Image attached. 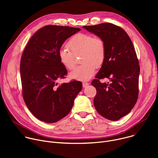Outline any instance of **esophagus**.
<instances>
[{
  "label": "esophagus",
  "mask_w": 158,
  "mask_h": 158,
  "mask_svg": "<svg viewBox=\"0 0 158 158\" xmlns=\"http://www.w3.org/2000/svg\"><path fill=\"white\" fill-rule=\"evenodd\" d=\"M89 83L88 82H82V86L83 87H86L87 85H89Z\"/></svg>",
  "instance_id": "1"
}]
</instances>
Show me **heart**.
<instances>
[{
  "label": "heart",
  "instance_id": "obj_1",
  "mask_svg": "<svg viewBox=\"0 0 158 158\" xmlns=\"http://www.w3.org/2000/svg\"><path fill=\"white\" fill-rule=\"evenodd\" d=\"M67 48L59 49L58 56L60 62L67 69H73L76 65V57L81 54L82 65L77 66L70 73L71 79L85 81L95 73L96 67H100L106 56V47L104 39L87 33L74 35L67 43Z\"/></svg>",
  "mask_w": 158,
  "mask_h": 158
}]
</instances>
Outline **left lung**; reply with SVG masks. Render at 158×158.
Masks as SVG:
<instances>
[{"label": "left lung", "instance_id": "obj_1", "mask_svg": "<svg viewBox=\"0 0 158 158\" xmlns=\"http://www.w3.org/2000/svg\"><path fill=\"white\" fill-rule=\"evenodd\" d=\"M82 27L102 38L106 47L105 60L91 83L97 91L94 107L102 117L118 121L132 110L138 98L140 68L133 44L126 31L113 24ZM104 78L110 82L101 83Z\"/></svg>", "mask_w": 158, "mask_h": 158}]
</instances>
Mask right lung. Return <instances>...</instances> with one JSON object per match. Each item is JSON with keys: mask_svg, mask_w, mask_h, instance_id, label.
Returning a JSON list of instances; mask_svg holds the SVG:
<instances>
[{"mask_svg": "<svg viewBox=\"0 0 158 158\" xmlns=\"http://www.w3.org/2000/svg\"><path fill=\"white\" fill-rule=\"evenodd\" d=\"M81 29L46 26L30 39L22 54L20 72L24 102L38 119L56 123L68 114L82 83L73 81L57 85V81L67 74L58 52L67 39Z\"/></svg>", "mask_w": 158, "mask_h": 158, "instance_id": "add662e5", "label": "right lung"}]
</instances>
